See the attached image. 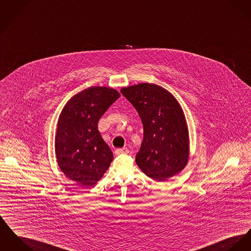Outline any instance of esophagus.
<instances>
[{"mask_svg": "<svg viewBox=\"0 0 251 251\" xmlns=\"http://www.w3.org/2000/svg\"><path fill=\"white\" fill-rule=\"evenodd\" d=\"M128 150L127 149H118L115 151V155H122V154H127Z\"/></svg>", "mask_w": 251, "mask_h": 251, "instance_id": "1", "label": "esophagus"}]
</instances>
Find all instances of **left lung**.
I'll return each instance as SVG.
<instances>
[{
    "instance_id": "8db88e82",
    "label": "left lung",
    "mask_w": 251,
    "mask_h": 251,
    "mask_svg": "<svg viewBox=\"0 0 251 251\" xmlns=\"http://www.w3.org/2000/svg\"><path fill=\"white\" fill-rule=\"evenodd\" d=\"M142 120L144 139L135 161L151 179L163 182L187 164L189 139L183 109L164 87L143 83L123 87Z\"/></svg>"
}]
</instances>
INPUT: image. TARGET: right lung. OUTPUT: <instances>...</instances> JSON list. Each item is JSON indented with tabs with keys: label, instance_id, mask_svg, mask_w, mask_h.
Returning <instances> with one entry per match:
<instances>
[{
	"label": "right lung",
	"instance_id": "right-lung-1",
	"mask_svg": "<svg viewBox=\"0 0 251 251\" xmlns=\"http://www.w3.org/2000/svg\"><path fill=\"white\" fill-rule=\"evenodd\" d=\"M119 97L113 88L89 87L74 95L60 114L55 138L57 162L67 178L80 185L97 184L113 160L98 122Z\"/></svg>",
	"mask_w": 251,
	"mask_h": 251
}]
</instances>
